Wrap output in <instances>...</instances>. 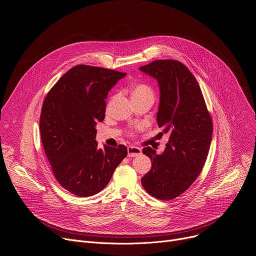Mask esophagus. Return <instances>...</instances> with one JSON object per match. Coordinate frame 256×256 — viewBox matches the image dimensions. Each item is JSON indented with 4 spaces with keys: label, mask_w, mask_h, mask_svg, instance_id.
Returning <instances> with one entry per match:
<instances>
[{
    "label": "esophagus",
    "mask_w": 256,
    "mask_h": 256,
    "mask_svg": "<svg viewBox=\"0 0 256 256\" xmlns=\"http://www.w3.org/2000/svg\"><path fill=\"white\" fill-rule=\"evenodd\" d=\"M142 155V150L138 147H134V146H130L128 147V157H136Z\"/></svg>",
    "instance_id": "esophagus-1"
}]
</instances>
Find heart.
Segmentation results:
<instances>
[{
  "mask_svg": "<svg viewBox=\"0 0 256 256\" xmlns=\"http://www.w3.org/2000/svg\"><path fill=\"white\" fill-rule=\"evenodd\" d=\"M136 97H154L153 90L150 86L146 84H136L132 88V98Z\"/></svg>",
  "mask_w": 256,
  "mask_h": 256,
  "instance_id": "1",
  "label": "heart"
}]
</instances>
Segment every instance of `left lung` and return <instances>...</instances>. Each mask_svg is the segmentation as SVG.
<instances>
[{"instance_id":"8db88e82","label":"left lung","mask_w":256,"mask_h":256,"mask_svg":"<svg viewBox=\"0 0 256 256\" xmlns=\"http://www.w3.org/2000/svg\"><path fill=\"white\" fill-rule=\"evenodd\" d=\"M140 70L158 81L157 124L163 128L162 134H169L162 154L150 147L142 149L152 167L142 178V186L152 196L170 200L188 190L202 172L212 142V122L200 85L184 64L158 60Z\"/></svg>"}]
</instances>
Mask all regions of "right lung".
<instances>
[{"instance_id":"1","label":"right lung","mask_w":256,"mask_h":256,"mask_svg":"<svg viewBox=\"0 0 256 256\" xmlns=\"http://www.w3.org/2000/svg\"><path fill=\"white\" fill-rule=\"evenodd\" d=\"M126 72L79 64L48 93L40 126L44 149L58 184L81 198L94 196L110 181L128 149H99L95 126L105 118V99Z\"/></svg>"}]
</instances>
